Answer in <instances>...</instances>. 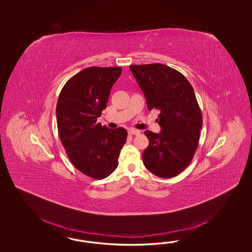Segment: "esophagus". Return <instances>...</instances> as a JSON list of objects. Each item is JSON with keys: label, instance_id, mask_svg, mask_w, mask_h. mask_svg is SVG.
<instances>
[{"label": "esophagus", "instance_id": "34e87169", "mask_svg": "<svg viewBox=\"0 0 252 252\" xmlns=\"http://www.w3.org/2000/svg\"><path fill=\"white\" fill-rule=\"evenodd\" d=\"M128 133L129 135H139L140 132L138 129H134V128H129L128 130Z\"/></svg>", "mask_w": 252, "mask_h": 252}]
</instances>
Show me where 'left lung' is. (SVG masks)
Here are the masks:
<instances>
[{
  "instance_id": "obj_1",
  "label": "left lung",
  "mask_w": 252,
  "mask_h": 252,
  "mask_svg": "<svg viewBox=\"0 0 252 252\" xmlns=\"http://www.w3.org/2000/svg\"><path fill=\"white\" fill-rule=\"evenodd\" d=\"M129 68L149 110L160 111V133L144 132L150 144L142 154L143 164L161 178L176 177L192 161L203 125L193 87L180 72L166 64H131Z\"/></svg>"
}]
</instances>
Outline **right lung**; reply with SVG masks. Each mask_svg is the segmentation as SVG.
Wrapping results in <instances>:
<instances>
[{
  "instance_id": "add662e5",
  "label": "right lung",
  "mask_w": 252,
  "mask_h": 252,
  "mask_svg": "<svg viewBox=\"0 0 252 252\" xmlns=\"http://www.w3.org/2000/svg\"><path fill=\"white\" fill-rule=\"evenodd\" d=\"M122 67L92 66L65 83L57 103L59 138L76 169L94 179L109 177L118 166L127 139L124 128L97 124Z\"/></svg>"
}]
</instances>
